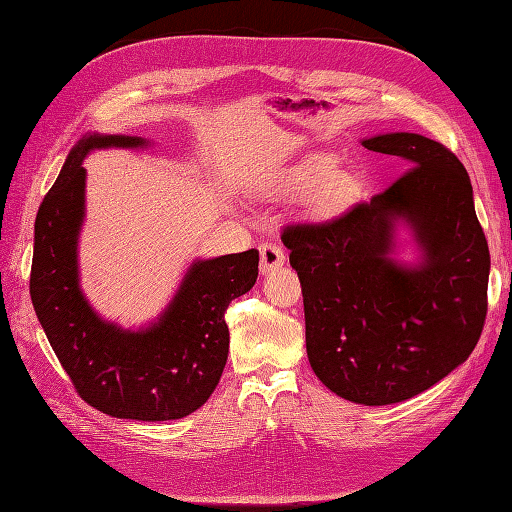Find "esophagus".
I'll return each instance as SVG.
<instances>
[{"instance_id": "1", "label": "esophagus", "mask_w": 512, "mask_h": 512, "mask_svg": "<svg viewBox=\"0 0 512 512\" xmlns=\"http://www.w3.org/2000/svg\"><path fill=\"white\" fill-rule=\"evenodd\" d=\"M284 260H286V254L280 245H275V243L260 245V271L265 275L280 265H284Z\"/></svg>"}]
</instances>
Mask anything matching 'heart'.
Instances as JSON below:
<instances>
[{
    "instance_id": "b5f03b06",
    "label": "heart",
    "mask_w": 512,
    "mask_h": 512,
    "mask_svg": "<svg viewBox=\"0 0 512 512\" xmlns=\"http://www.w3.org/2000/svg\"><path fill=\"white\" fill-rule=\"evenodd\" d=\"M335 173V162L329 158H314L305 162L301 168L294 170V173L288 177L290 188L297 190H312L318 188V185H324V200L329 203H335V200H342L346 196V185L344 183H335L327 180L333 177Z\"/></svg>"
}]
</instances>
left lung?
Segmentation results:
<instances>
[{"label": "left lung", "mask_w": 512, "mask_h": 512, "mask_svg": "<svg viewBox=\"0 0 512 512\" xmlns=\"http://www.w3.org/2000/svg\"><path fill=\"white\" fill-rule=\"evenodd\" d=\"M363 147L408 170L331 220L286 226L282 241L303 288L314 374L354 404L386 406L427 391L472 354L491 260L468 170L451 149L412 132ZM399 221L422 252L416 266L392 256Z\"/></svg>", "instance_id": "left-lung-1"}]
</instances>
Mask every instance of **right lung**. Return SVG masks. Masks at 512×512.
I'll use <instances>...</instances> for the list:
<instances>
[{"mask_svg": "<svg viewBox=\"0 0 512 512\" xmlns=\"http://www.w3.org/2000/svg\"><path fill=\"white\" fill-rule=\"evenodd\" d=\"M141 136L87 134L68 153L36 215L29 294L76 393L96 410L132 421H173L198 410L228 359L224 314L256 284L258 250L194 260L173 301L147 329L102 320L79 286V232L91 149L145 147Z\"/></svg>", "mask_w": 512, "mask_h": 512, "instance_id": "add662e5", "label": "right lung"}]
</instances>
